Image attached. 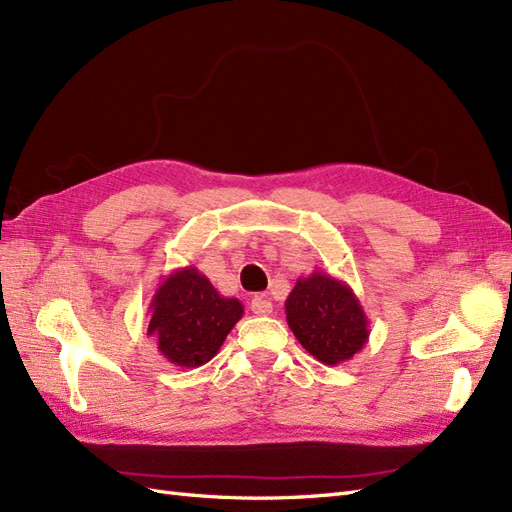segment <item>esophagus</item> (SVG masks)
<instances>
[{
	"label": "esophagus",
	"mask_w": 512,
	"mask_h": 512,
	"mask_svg": "<svg viewBox=\"0 0 512 512\" xmlns=\"http://www.w3.org/2000/svg\"><path fill=\"white\" fill-rule=\"evenodd\" d=\"M250 306H252V312L258 316H269L273 312V303L267 295H256Z\"/></svg>",
	"instance_id": "1"
}]
</instances>
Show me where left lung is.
Returning a JSON list of instances; mask_svg holds the SVG:
<instances>
[{
	"instance_id": "8db88e82",
	"label": "left lung",
	"mask_w": 512,
	"mask_h": 512,
	"mask_svg": "<svg viewBox=\"0 0 512 512\" xmlns=\"http://www.w3.org/2000/svg\"><path fill=\"white\" fill-rule=\"evenodd\" d=\"M284 308L288 327L301 347L327 366L347 362L366 347L370 323L347 282L323 271L308 278L301 275Z\"/></svg>"
}]
</instances>
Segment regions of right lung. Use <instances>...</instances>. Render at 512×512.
Wrapping results in <instances>:
<instances>
[{
  "mask_svg": "<svg viewBox=\"0 0 512 512\" xmlns=\"http://www.w3.org/2000/svg\"><path fill=\"white\" fill-rule=\"evenodd\" d=\"M148 312V336L159 353L174 366L198 368L217 355L243 316V303L219 295L196 267H183L163 278Z\"/></svg>",
  "mask_w": 512,
  "mask_h": 512,
  "instance_id": "right-lung-1",
  "label": "right lung"
}]
</instances>
